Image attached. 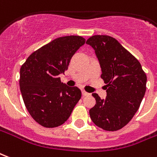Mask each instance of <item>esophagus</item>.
<instances>
[{
  "label": "esophagus",
  "instance_id": "esophagus-1",
  "mask_svg": "<svg viewBox=\"0 0 157 157\" xmlns=\"http://www.w3.org/2000/svg\"><path fill=\"white\" fill-rule=\"evenodd\" d=\"M82 96H89V95H90V94L88 93V92L85 91V90H82Z\"/></svg>",
  "mask_w": 157,
  "mask_h": 157
}]
</instances>
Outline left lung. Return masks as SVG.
<instances>
[{"label": "left lung", "instance_id": "8db88e82", "mask_svg": "<svg viewBox=\"0 0 157 157\" xmlns=\"http://www.w3.org/2000/svg\"><path fill=\"white\" fill-rule=\"evenodd\" d=\"M86 44L96 52L101 77L106 84L105 99L92 94L96 105L89 111L90 119L105 131L120 130L140 107L147 89V75L137 59L113 37L96 35Z\"/></svg>", "mask_w": 157, "mask_h": 157}]
</instances>
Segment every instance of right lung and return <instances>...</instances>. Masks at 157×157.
I'll use <instances>...</instances> for the list:
<instances>
[{"label": "right lung", "instance_id": "right-lung-1", "mask_svg": "<svg viewBox=\"0 0 157 157\" xmlns=\"http://www.w3.org/2000/svg\"><path fill=\"white\" fill-rule=\"evenodd\" d=\"M86 42L80 36L56 38L31 53L20 70V89L31 117L40 126L53 128L69 118L82 97L76 86L61 82L71 59Z\"/></svg>", "mask_w": 157, "mask_h": 157}]
</instances>
